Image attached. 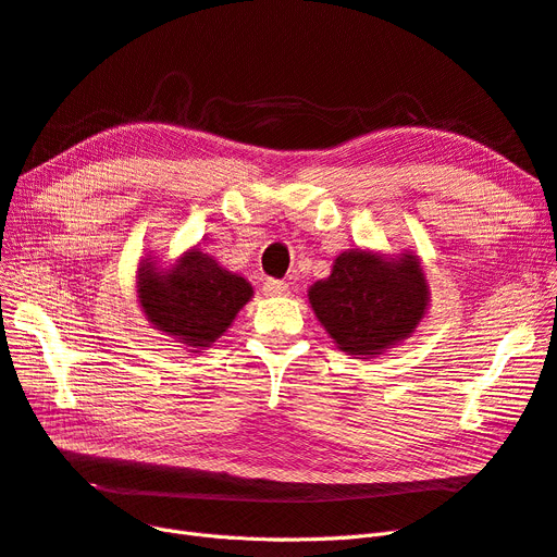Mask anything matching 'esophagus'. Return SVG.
Instances as JSON below:
<instances>
[{
    "label": "esophagus",
    "mask_w": 557,
    "mask_h": 557,
    "mask_svg": "<svg viewBox=\"0 0 557 557\" xmlns=\"http://www.w3.org/2000/svg\"><path fill=\"white\" fill-rule=\"evenodd\" d=\"M262 293H264L267 297H285V295L290 293V288H288V283L276 281V278H267V281L262 283Z\"/></svg>",
    "instance_id": "esophagus-1"
}]
</instances>
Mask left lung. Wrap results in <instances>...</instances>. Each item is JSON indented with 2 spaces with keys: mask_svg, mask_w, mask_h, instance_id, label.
<instances>
[{
  "mask_svg": "<svg viewBox=\"0 0 557 557\" xmlns=\"http://www.w3.org/2000/svg\"><path fill=\"white\" fill-rule=\"evenodd\" d=\"M309 305L336 348L369 360L413 336L430 309V283L413 250L350 248L311 285Z\"/></svg>",
  "mask_w": 557,
  "mask_h": 557,
  "instance_id": "8db88e82",
  "label": "left lung"
}]
</instances>
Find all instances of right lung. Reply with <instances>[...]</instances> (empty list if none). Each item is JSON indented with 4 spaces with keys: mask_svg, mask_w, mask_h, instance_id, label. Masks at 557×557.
<instances>
[{
    "mask_svg": "<svg viewBox=\"0 0 557 557\" xmlns=\"http://www.w3.org/2000/svg\"><path fill=\"white\" fill-rule=\"evenodd\" d=\"M252 297V285L193 246L170 267L146 256L137 269V299L146 320L190 352L211 348Z\"/></svg>",
    "mask_w": 557,
    "mask_h": 557,
    "instance_id": "add662e5",
    "label": "right lung"
}]
</instances>
